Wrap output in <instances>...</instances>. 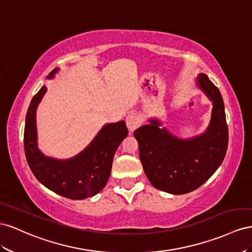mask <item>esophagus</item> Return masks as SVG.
Returning a JSON list of instances; mask_svg holds the SVG:
<instances>
[{"label":"esophagus","mask_w":252,"mask_h":252,"mask_svg":"<svg viewBox=\"0 0 252 252\" xmlns=\"http://www.w3.org/2000/svg\"><path fill=\"white\" fill-rule=\"evenodd\" d=\"M126 121V126H127L128 131L130 132H134L136 128L140 126V118L137 116V115L133 114V113L127 115Z\"/></svg>","instance_id":"esophagus-1"}]
</instances>
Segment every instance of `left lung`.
I'll use <instances>...</instances> for the list:
<instances>
[{"mask_svg":"<svg viewBox=\"0 0 252 252\" xmlns=\"http://www.w3.org/2000/svg\"><path fill=\"white\" fill-rule=\"evenodd\" d=\"M197 85L213 107L205 133L190 139L172 135L156 119L134 132L138 141L143 171L153 187L171 194L196 190L209 179L224 160L228 147V126L220 90L205 74Z\"/></svg>","mask_w":252,"mask_h":252,"instance_id":"obj_1","label":"left lung"}]
</instances>
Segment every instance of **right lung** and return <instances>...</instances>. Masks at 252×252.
I'll use <instances>...</instances> for the list:
<instances>
[{"label":"right lung","mask_w":252,"mask_h":252,"mask_svg":"<svg viewBox=\"0 0 252 252\" xmlns=\"http://www.w3.org/2000/svg\"><path fill=\"white\" fill-rule=\"evenodd\" d=\"M55 68L48 75L54 78ZM46 86L33 96L28 107L24 130V151L32 172L46 188L70 199H84L101 191L110 177L115 152L128 133L125 121L107 124L81 153L67 160L43 155L37 143L35 111Z\"/></svg>","instance_id":"right-lung-1"}]
</instances>
